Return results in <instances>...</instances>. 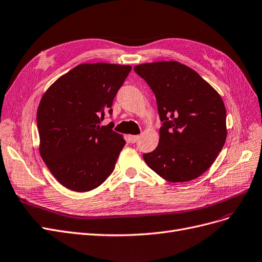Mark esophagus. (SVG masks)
I'll return each mask as SVG.
<instances>
[{
    "label": "esophagus",
    "instance_id": "34e87169",
    "mask_svg": "<svg viewBox=\"0 0 262 262\" xmlns=\"http://www.w3.org/2000/svg\"><path fill=\"white\" fill-rule=\"evenodd\" d=\"M138 140V136H136V135H130V136H128V141L130 143H135Z\"/></svg>",
    "mask_w": 262,
    "mask_h": 262
}]
</instances>
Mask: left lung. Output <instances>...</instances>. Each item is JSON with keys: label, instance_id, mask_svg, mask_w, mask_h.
I'll use <instances>...</instances> for the list:
<instances>
[{"label": "left lung", "instance_id": "left-lung-1", "mask_svg": "<svg viewBox=\"0 0 262 262\" xmlns=\"http://www.w3.org/2000/svg\"><path fill=\"white\" fill-rule=\"evenodd\" d=\"M134 71L154 91L162 122L159 145L143 154V160L168 182L197 179L224 146L226 110L222 98L197 72L179 62L140 64Z\"/></svg>", "mask_w": 262, "mask_h": 262}]
</instances>
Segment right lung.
<instances>
[{"instance_id":"obj_1","label":"right lung","mask_w":262,"mask_h":262,"mask_svg":"<svg viewBox=\"0 0 262 262\" xmlns=\"http://www.w3.org/2000/svg\"><path fill=\"white\" fill-rule=\"evenodd\" d=\"M132 67L80 64L58 78L42 97L37 112L40 155L64 187L89 191L112 174L125 146L111 125L113 100Z\"/></svg>"}]
</instances>
